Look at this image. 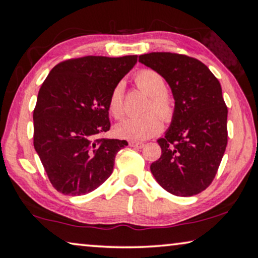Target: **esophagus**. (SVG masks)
I'll list each match as a JSON object with an SVG mask.
<instances>
[{
    "label": "esophagus",
    "instance_id": "34e87169",
    "mask_svg": "<svg viewBox=\"0 0 258 258\" xmlns=\"http://www.w3.org/2000/svg\"><path fill=\"white\" fill-rule=\"evenodd\" d=\"M129 146L133 148H137V149H141V148L144 147L143 142H139V141H130Z\"/></svg>",
    "mask_w": 258,
    "mask_h": 258
}]
</instances>
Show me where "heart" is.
<instances>
[{
    "mask_svg": "<svg viewBox=\"0 0 258 258\" xmlns=\"http://www.w3.org/2000/svg\"><path fill=\"white\" fill-rule=\"evenodd\" d=\"M136 84L140 89L150 96L147 107V114L139 117L124 118L116 125V134L122 139L133 141H143L157 135L162 129V120L171 121L174 116V102L165 93L167 84L163 76L157 72L144 69L137 73ZM109 110L116 118L124 114V84L118 82L111 90L109 97Z\"/></svg>",
    "mask_w": 258,
    "mask_h": 258,
    "instance_id": "b5f03b06",
    "label": "heart"
}]
</instances>
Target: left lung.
<instances>
[{"instance_id":"obj_1","label":"left lung","mask_w":258,"mask_h":258,"mask_svg":"<svg viewBox=\"0 0 258 258\" xmlns=\"http://www.w3.org/2000/svg\"><path fill=\"white\" fill-rule=\"evenodd\" d=\"M139 61L161 74L175 100L162 155L150 165L158 184L176 196H194L213 182L228 143V108L218 80L199 59L150 52Z\"/></svg>"}]
</instances>
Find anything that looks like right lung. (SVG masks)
<instances>
[{"label": "right lung", "instance_id": "right-lung-1", "mask_svg": "<svg viewBox=\"0 0 258 258\" xmlns=\"http://www.w3.org/2000/svg\"><path fill=\"white\" fill-rule=\"evenodd\" d=\"M137 62L122 57L86 56L50 70L34 109V148L52 186L81 196L98 188L114 169L126 141L101 139L110 129L111 90Z\"/></svg>", "mask_w": 258, "mask_h": 258}]
</instances>
